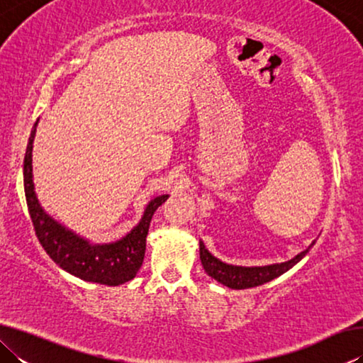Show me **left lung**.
<instances>
[{"label": "left lung", "mask_w": 363, "mask_h": 363, "mask_svg": "<svg viewBox=\"0 0 363 363\" xmlns=\"http://www.w3.org/2000/svg\"><path fill=\"white\" fill-rule=\"evenodd\" d=\"M315 242H312L304 251H301L290 261L280 262V264H269V266H255V267H243V266H232V264H225L214 257L210 251L205 248L203 242L200 240V259L203 264L205 272L210 275L219 284H223L233 290H245V288H253L267 284V281L277 279L279 275L285 274L290 270L294 264H298L303 257L309 253V250L314 247Z\"/></svg>", "instance_id": "1"}]
</instances>
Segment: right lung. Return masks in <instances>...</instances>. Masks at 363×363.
Segmentation results:
<instances>
[{"mask_svg": "<svg viewBox=\"0 0 363 363\" xmlns=\"http://www.w3.org/2000/svg\"><path fill=\"white\" fill-rule=\"evenodd\" d=\"M38 121L35 123L30 134L26 160H23V187L30 218L35 227L41 247L49 257L75 277L94 281V284L116 286L136 277L138 270L143 266L145 255V238L153 213L164 203L168 195H160L152 199L145 206L143 219L134 229L126 233L121 240L113 243H89L86 238L77 235L59 224L43 210L35 194L32 174V149Z\"/></svg>", "mask_w": 363, "mask_h": 363, "instance_id": "1", "label": "right lung"}]
</instances>
